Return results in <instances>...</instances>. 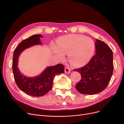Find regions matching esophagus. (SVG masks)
<instances>
[{"instance_id": "obj_1", "label": "esophagus", "mask_w": 124, "mask_h": 124, "mask_svg": "<svg viewBox=\"0 0 124 124\" xmlns=\"http://www.w3.org/2000/svg\"><path fill=\"white\" fill-rule=\"evenodd\" d=\"M70 72V69L68 67H66L65 68V73L68 74Z\"/></svg>"}]
</instances>
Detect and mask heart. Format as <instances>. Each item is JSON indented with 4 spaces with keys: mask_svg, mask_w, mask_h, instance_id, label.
Instances as JSON below:
<instances>
[{
    "mask_svg": "<svg viewBox=\"0 0 124 124\" xmlns=\"http://www.w3.org/2000/svg\"><path fill=\"white\" fill-rule=\"evenodd\" d=\"M55 53L60 59L68 54V60L73 66L80 67L86 64L92 58L94 50L92 39L80 35H69L57 41Z\"/></svg>",
    "mask_w": 124,
    "mask_h": 124,
    "instance_id": "obj_1",
    "label": "heart"
}]
</instances>
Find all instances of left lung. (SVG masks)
<instances>
[{
	"label": "left lung",
	"mask_w": 124,
	"mask_h": 124,
	"mask_svg": "<svg viewBox=\"0 0 124 124\" xmlns=\"http://www.w3.org/2000/svg\"><path fill=\"white\" fill-rule=\"evenodd\" d=\"M96 54L85 66L73 70L81 74V79L75 85L84 94L101 92L108 86L113 73V51L103 41L96 40Z\"/></svg>",
	"instance_id": "1"
}]
</instances>
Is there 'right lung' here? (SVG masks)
Masks as SVG:
<instances>
[{
    "instance_id": "right-lung-1",
    "label": "right lung",
    "mask_w": 124,
    "mask_h": 124,
    "mask_svg": "<svg viewBox=\"0 0 124 124\" xmlns=\"http://www.w3.org/2000/svg\"><path fill=\"white\" fill-rule=\"evenodd\" d=\"M42 37L40 35H35L23 40L15 49L13 56L12 67L16 85L23 92L33 96H41L47 94L52 87L55 76L64 73V66L61 64L47 67L40 75L36 77H25L19 72L17 67L18 56L25 49L41 44L40 38Z\"/></svg>"
}]
</instances>
